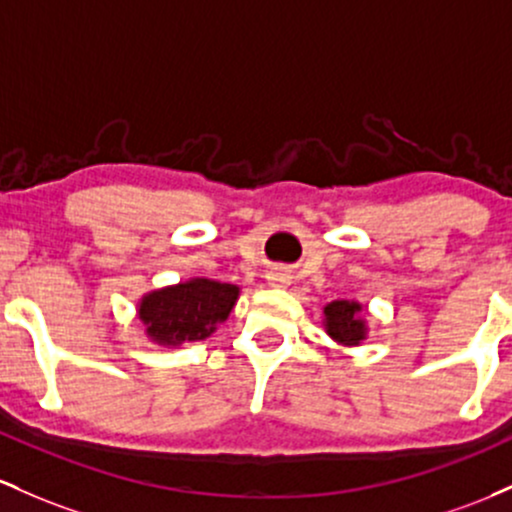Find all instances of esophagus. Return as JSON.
<instances>
[{
    "mask_svg": "<svg viewBox=\"0 0 512 512\" xmlns=\"http://www.w3.org/2000/svg\"><path fill=\"white\" fill-rule=\"evenodd\" d=\"M268 283L273 287H287L290 285V273H287L285 268H273V271L268 273Z\"/></svg>",
    "mask_w": 512,
    "mask_h": 512,
    "instance_id": "1",
    "label": "esophagus"
}]
</instances>
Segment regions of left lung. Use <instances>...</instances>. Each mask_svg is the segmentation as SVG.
<instances>
[{
    "mask_svg": "<svg viewBox=\"0 0 512 512\" xmlns=\"http://www.w3.org/2000/svg\"><path fill=\"white\" fill-rule=\"evenodd\" d=\"M360 304L348 300H336L324 307L326 317V333L333 341L343 343V346H358L365 338V321L360 319Z\"/></svg>",
    "mask_w": 512,
    "mask_h": 512,
    "instance_id": "obj_1",
    "label": "left lung"
}]
</instances>
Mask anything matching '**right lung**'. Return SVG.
<instances>
[{"mask_svg": "<svg viewBox=\"0 0 512 512\" xmlns=\"http://www.w3.org/2000/svg\"><path fill=\"white\" fill-rule=\"evenodd\" d=\"M237 297V285L193 278L188 283L149 292L142 297L137 312L152 341L159 346H181L208 338L217 324L229 317Z\"/></svg>", "mask_w": 512, "mask_h": 512, "instance_id": "right-lung-1", "label": "right lung"}]
</instances>
